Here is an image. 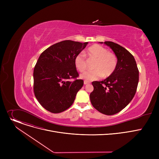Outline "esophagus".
<instances>
[{
    "label": "esophagus",
    "instance_id": "1",
    "mask_svg": "<svg viewBox=\"0 0 159 159\" xmlns=\"http://www.w3.org/2000/svg\"><path fill=\"white\" fill-rule=\"evenodd\" d=\"M89 82H88V81H86V80H84V84L85 85L89 84Z\"/></svg>",
    "mask_w": 159,
    "mask_h": 159
}]
</instances>
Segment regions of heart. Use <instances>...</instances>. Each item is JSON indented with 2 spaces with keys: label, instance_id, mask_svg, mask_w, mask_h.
Masks as SVG:
<instances>
[{
  "label": "heart",
  "instance_id": "obj_1",
  "mask_svg": "<svg viewBox=\"0 0 159 159\" xmlns=\"http://www.w3.org/2000/svg\"><path fill=\"white\" fill-rule=\"evenodd\" d=\"M89 59L95 60L92 66L94 69L82 73L80 77L86 81H92L101 78L107 77L115 71L116 67V56L111 52L99 44H93L89 47L86 52ZM74 64L75 68L80 72L87 69L88 63L84 54L79 53L75 57Z\"/></svg>",
  "mask_w": 159,
  "mask_h": 159
}]
</instances>
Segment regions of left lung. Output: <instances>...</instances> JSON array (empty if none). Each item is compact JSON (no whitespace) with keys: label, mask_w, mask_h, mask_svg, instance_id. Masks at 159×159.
I'll use <instances>...</instances> for the list:
<instances>
[{"label":"left lung","mask_w":159,"mask_h":159,"mask_svg":"<svg viewBox=\"0 0 159 159\" xmlns=\"http://www.w3.org/2000/svg\"><path fill=\"white\" fill-rule=\"evenodd\" d=\"M117 57L115 71L102 81L92 82L89 97L95 109L107 115L120 112L134 97L139 83V70L133 56L122 46L106 41Z\"/></svg>","instance_id":"left-lung-1"}]
</instances>
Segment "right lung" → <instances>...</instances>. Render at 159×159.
<instances>
[{
    "label": "right lung",
    "mask_w": 159,
    "mask_h": 159,
    "mask_svg": "<svg viewBox=\"0 0 159 159\" xmlns=\"http://www.w3.org/2000/svg\"><path fill=\"white\" fill-rule=\"evenodd\" d=\"M88 42L64 40L41 53L33 71V91L39 102L53 113L64 111L73 104L84 81L74 64L75 57Z\"/></svg>",
    "instance_id": "1"
}]
</instances>
